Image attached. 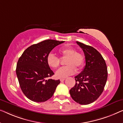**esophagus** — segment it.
<instances>
[{"label": "esophagus", "instance_id": "obj_1", "mask_svg": "<svg viewBox=\"0 0 123 123\" xmlns=\"http://www.w3.org/2000/svg\"><path fill=\"white\" fill-rule=\"evenodd\" d=\"M65 80V79H60V81H62V82H63V81H64Z\"/></svg>", "mask_w": 123, "mask_h": 123}]
</instances>
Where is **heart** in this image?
<instances>
[{
  "label": "heart",
  "instance_id": "obj_1",
  "mask_svg": "<svg viewBox=\"0 0 123 123\" xmlns=\"http://www.w3.org/2000/svg\"><path fill=\"white\" fill-rule=\"evenodd\" d=\"M59 53L63 57L67 58L65 67L59 69L55 73L58 78H65L76 72V69L80 70L83 67L85 58L81 53L75 51L72 47H66L60 49ZM47 63L49 67L55 69L59 66L60 60L57 56L52 53H50L47 57Z\"/></svg>",
  "mask_w": 123,
  "mask_h": 123
}]
</instances>
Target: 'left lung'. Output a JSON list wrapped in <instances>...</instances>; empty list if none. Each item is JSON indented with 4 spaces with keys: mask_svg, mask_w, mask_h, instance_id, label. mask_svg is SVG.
Returning a JSON list of instances; mask_svg holds the SVG:
<instances>
[{
    "mask_svg": "<svg viewBox=\"0 0 123 123\" xmlns=\"http://www.w3.org/2000/svg\"><path fill=\"white\" fill-rule=\"evenodd\" d=\"M76 43L84 53L85 66L81 73L75 76V84L69 92L75 101L87 105L97 100L104 90L107 67L102 55L95 48L79 42Z\"/></svg>",
    "mask_w": 123,
    "mask_h": 123,
    "instance_id": "1",
    "label": "left lung"
}]
</instances>
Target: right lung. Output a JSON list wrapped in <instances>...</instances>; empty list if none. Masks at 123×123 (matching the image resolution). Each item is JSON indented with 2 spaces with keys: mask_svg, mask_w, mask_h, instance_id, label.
<instances>
[{
  "mask_svg": "<svg viewBox=\"0 0 123 123\" xmlns=\"http://www.w3.org/2000/svg\"><path fill=\"white\" fill-rule=\"evenodd\" d=\"M64 42L48 39L28 47L19 58L16 73L25 95L35 102H44L54 94L60 80L47 79L54 74L47 57L56 46Z\"/></svg>",
  "mask_w": 123,
  "mask_h": 123,
  "instance_id": "add662e5",
  "label": "right lung"
}]
</instances>
